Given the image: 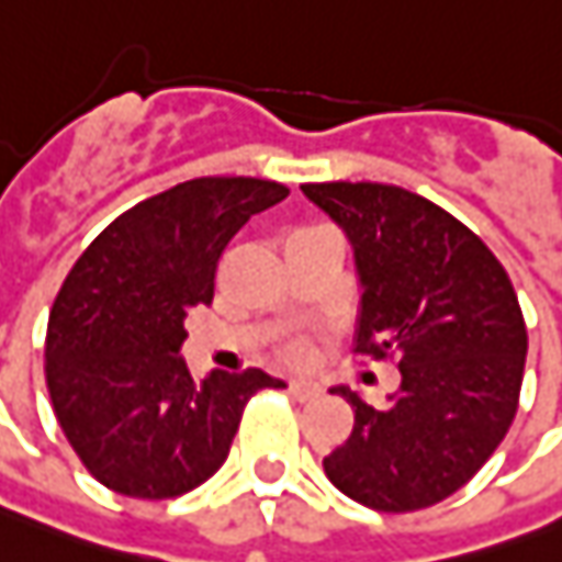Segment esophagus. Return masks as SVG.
I'll return each mask as SVG.
<instances>
[{
	"mask_svg": "<svg viewBox=\"0 0 562 562\" xmlns=\"http://www.w3.org/2000/svg\"><path fill=\"white\" fill-rule=\"evenodd\" d=\"M288 394L300 400V403H306V400L318 397V387L313 381H288Z\"/></svg>",
	"mask_w": 562,
	"mask_h": 562,
	"instance_id": "obj_1",
	"label": "esophagus"
}]
</instances>
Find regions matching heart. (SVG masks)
Listing matches in <instances>:
<instances>
[{
	"mask_svg": "<svg viewBox=\"0 0 562 562\" xmlns=\"http://www.w3.org/2000/svg\"><path fill=\"white\" fill-rule=\"evenodd\" d=\"M306 353H310V350H306V344H303V340H291V344L284 347V359H288V362H303Z\"/></svg>",
	"mask_w": 562,
	"mask_h": 562,
	"instance_id": "obj_1",
	"label": "heart"
}]
</instances>
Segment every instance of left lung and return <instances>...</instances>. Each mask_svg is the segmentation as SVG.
I'll list each match as a JSON object with an SVG mask.
<instances>
[{
	"label": "left lung",
	"instance_id": "1",
	"mask_svg": "<svg viewBox=\"0 0 562 562\" xmlns=\"http://www.w3.org/2000/svg\"><path fill=\"white\" fill-rule=\"evenodd\" d=\"M303 193L357 256V353L394 359L387 406H353L350 438L325 457L337 491L378 513L441 504L487 463L519 409L526 318L497 256L441 205L394 184L328 181Z\"/></svg>",
	"mask_w": 562,
	"mask_h": 562
}]
</instances>
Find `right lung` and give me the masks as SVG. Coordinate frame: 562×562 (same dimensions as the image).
<instances>
[{"label": "right lung", "instance_id": "add662e5", "mask_svg": "<svg viewBox=\"0 0 562 562\" xmlns=\"http://www.w3.org/2000/svg\"><path fill=\"white\" fill-rule=\"evenodd\" d=\"M288 193L262 178L184 181L121 212L68 271L46 328V384L80 463L115 494L165 501L203 485L249 397L284 387L262 369L196 381L178 353L231 237Z\"/></svg>", "mask_w": 562, "mask_h": 562}]
</instances>
